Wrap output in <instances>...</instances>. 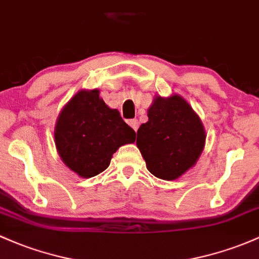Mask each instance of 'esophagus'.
Listing matches in <instances>:
<instances>
[{
    "label": "esophagus",
    "mask_w": 259,
    "mask_h": 259,
    "mask_svg": "<svg viewBox=\"0 0 259 259\" xmlns=\"http://www.w3.org/2000/svg\"><path fill=\"white\" fill-rule=\"evenodd\" d=\"M129 125L133 127V129L135 130V132H138V129H139V121L136 120V119H132V120L129 121Z\"/></svg>",
    "instance_id": "obj_1"
}]
</instances>
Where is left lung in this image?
<instances>
[{
    "instance_id": "left-lung-1",
    "label": "left lung",
    "mask_w": 259,
    "mask_h": 259,
    "mask_svg": "<svg viewBox=\"0 0 259 259\" xmlns=\"http://www.w3.org/2000/svg\"><path fill=\"white\" fill-rule=\"evenodd\" d=\"M147 116L136 139L147 169L160 180H178L195 166L203 152L204 125L188 102L176 93L156 96Z\"/></svg>"
}]
</instances>
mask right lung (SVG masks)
<instances>
[{
    "label": "right lung",
    "mask_w": 259,
    "mask_h": 259,
    "mask_svg": "<svg viewBox=\"0 0 259 259\" xmlns=\"http://www.w3.org/2000/svg\"><path fill=\"white\" fill-rule=\"evenodd\" d=\"M59 156L82 178L108 168L113 153L135 141V132L99 97V90H81L65 104L54 130Z\"/></svg>",
    "instance_id": "1"
}]
</instances>
